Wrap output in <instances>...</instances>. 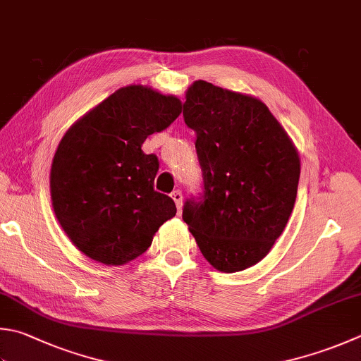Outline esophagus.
<instances>
[{
  "instance_id": "esophagus-1",
  "label": "esophagus",
  "mask_w": 361,
  "mask_h": 361,
  "mask_svg": "<svg viewBox=\"0 0 361 361\" xmlns=\"http://www.w3.org/2000/svg\"><path fill=\"white\" fill-rule=\"evenodd\" d=\"M171 198L176 202V207L180 210L182 209V192H180V190H174V192L171 193Z\"/></svg>"
}]
</instances>
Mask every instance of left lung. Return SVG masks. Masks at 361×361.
Here are the masks:
<instances>
[{
	"mask_svg": "<svg viewBox=\"0 0 361 361\" xmlns=\"http://www.w3.org/2000/svg\"><path fill=\"white\" fill-rule=\"evenodd\" d=\"M185 99L183 121L196 133L204 190L185 201L182 219L212 267L240 271L267 256L286 228L300 159L259 99L202 80Z\"/></svg>",
	"mask_w": 361,
	"mask_h": 361,
	"instance_id": "left-lung-1",
	"label": "left lung"
}]
</instances>
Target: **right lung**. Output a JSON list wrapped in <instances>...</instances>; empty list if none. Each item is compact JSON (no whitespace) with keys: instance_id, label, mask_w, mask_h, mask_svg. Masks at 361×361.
<instances>
[{"instance_id":"1","label":"right lung","mask_w":361,"mask_h":361,"mask_svg":"<svg viewBox=\"0 0 361 361\" xmlns=\"http://www.w3.org/2000/svg\"><path fill=\"white\" fill-rule=\"evenodd\" d=\"M182 111L180 100L152 87H121L66 132L54 152L50 193L54 215L81 253L122 265L145 253L176 215L154 190L159 159L141 146Z\"/></svg>"}]
</instances>
